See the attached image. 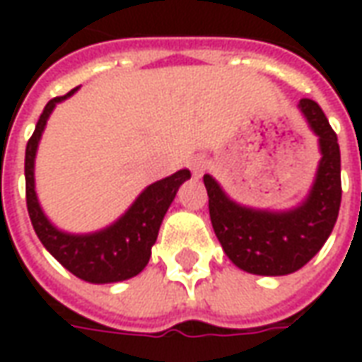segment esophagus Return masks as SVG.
Segmentation results:
<instances>
[{
	"label": "esophagus",
	"mask_w": 362,
	"mask_h": 362,
	"mask_svg": "<svg viewBox=\"0 0 362 362\" xmlns=\"http://www.w3.org/2000/svg\"><path fill=\"white\" fill-rule=\"evenodd\" d=\"M189 170L194 176H202L205 170V158L204 157H194L189 160Z\"/></svg>",
	"instance_id": "1"
}]
</instances>
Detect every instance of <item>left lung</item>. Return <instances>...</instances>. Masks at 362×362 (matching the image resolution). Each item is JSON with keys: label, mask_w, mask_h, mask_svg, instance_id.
Returning a JSON list of instances; mask_svg holds the SVG:
<instances>
[{"label": "left lung", "mask_w": 362, "mask_h": 362, "mask_svg": "<svg viewBox=\"0 0 362 362\" xmlns=\"http://www.w3.org/2000/svg\"><path fill=\"white\" fill-rule=\"evenodd\" d=\"M318 139L320 160L308 194L287 209L238 204L225 188L204 174L209 217L228 259L254 275H288L306 266L334 230L341 204V155L326 114L310 98L296 104Z\"/></svg>", "instance_id": "left-lung-1"}]
</instances>
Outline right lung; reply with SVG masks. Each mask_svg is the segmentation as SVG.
Instances as JSON below:
<instances>
[{"instance_id":"obj_1","label":"right lung","mask_w":362,"mask_h":362,"mask_svg":"<svg viewBox=\"0 0 362 362\" xmlns=\"http://www.w3.org/2000/svg\"><path fill=\"white\" fill-rule=\"evenodd\" d=\"M77 90L79 87L69 90L67 95L52 98L44 106L35 134L27 143L25 180H27L28 217L44 248L67 272L74 273L75 277L95 285L119 283L139 275L149 264L151 248L157 243L160 223L174 202L178 188L184 182L189 180L192 174L184 168L163 180L153 182L135 197L134 204L118 219L93 233H67L58 225H54L50 217L44 213L36 194V153L54 108L59 103L67 100L69 96H74Z\"/></svg>"}]
</instances>
